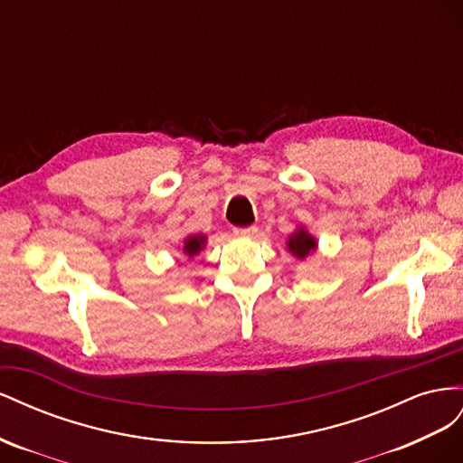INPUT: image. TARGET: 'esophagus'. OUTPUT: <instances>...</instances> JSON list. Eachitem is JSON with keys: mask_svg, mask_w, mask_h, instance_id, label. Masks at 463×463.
<instances>
[{"mask_svg": "<svg viewBox=\"0 0 463 463\" xmlns=\"http://www.w3.org/2000/svg\"><path fill=\"white\" fill-rule=\"evenodd\" d=\"M258 234V227H239L234 229V236H239V239H252V236Z\"/></svg>", "mask_w": 463, "mask_h": 463, "instance_id": "1", "label": "esophagus"}]
</instances>
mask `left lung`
<instances>
[{"label":"left lung","mask_w":463,"mask_h":463,"mask_svg":"<svg viewBox=\"0 0 463 463\" xmlns=\"http://www.w3.org/2000/svg\"><path fill=\"white\" fill-rule=\"evenodd\" d=\"M288 250L297 258H307L310 252H314V250H316V241L312 239V236L305 229H300L295 234H290Z\"/></svg>","instance_id":"8db88e82"}]
</instances>
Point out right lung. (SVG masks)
Instances as JSON below:
<instances>
[{"label": "right lung", "mask_w": 463, "mask_h": 463, "mask_svg": "<svg viewBox=\"0 0 463 463\" xmlns=\"http://www.w3.org/2000/svg\"><path fill=\"white\" fill-rule=\"evenodd\" d=\"M203 244H205V236H190L186 244H184V252H186L188 256H194L200 252Z\"/></svg>", "instance_id": "1"}]
</instances>
